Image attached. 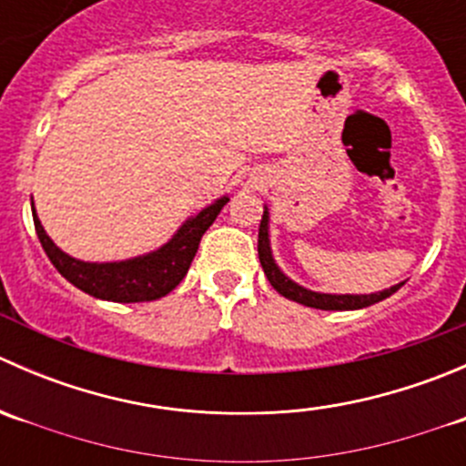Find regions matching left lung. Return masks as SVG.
<instances>
[{"label":"left lung","instance_id":"1","mask_svg":"<svg viewBox=\"0 0 466 466\" xmlns=\"http://www.w3.org/2000/svg\"><path fill=\"white\" fill-rule=\"evenodd\" d=\"M259 261L263 272H266L268 281L272 284V289L279 295H284L286 299H293V302L304 304V307L311 309H322V311H356V309L372 307V304L380 302V299L390 298L392 293H397L406 281H399V284L390 286V289L377 290V293L370 295H354V293H320V290H311L307 286L298 284L295 279H290L279 266H277L275 257H272V246H270V209L268 205H263V218L259 225Z\"/></svg>","mask_w":466,"mask_h":466}]
</instances>
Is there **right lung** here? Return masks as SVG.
Wrapping results in <instances>:
<instances>
[{"mask_svg":"<svg viewBox=\"0 0 466 466\" xmlns=\"http://www.w3.org/2000/svg\"><path fill=\"white\" fill-rule=\"evenodd\" d=\"M228 203L229 196H220L214 203L189 216L167 243H162L155 250L144 252V255L121 261H83L67 255L51 241L46 229L42 228L33 200L31 211L37 238H40L46 257L69 284L96 299L133 304L164 298L185 279L187 270H189L191 261L198 252L200 238Z\"/></svg>","mask_w":466,"mask_h":466,"instance_id":"right-lung-1","label":"right lung"}]
</instances>
